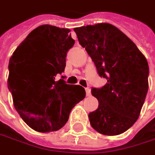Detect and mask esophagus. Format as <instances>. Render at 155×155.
<instances>
[{"mask_svg":"<svg viewBox=\"0 0 155 155\" xmlns=\"http://www.w3.org/2000/svg\"><path fill=\"white\" fill-rule=\"evenodd\" d=\"M85 90H86V94H87V96H90L91 95V89L89 87H86L85 88Z\"/></svg>","mask_w":155,"mask_h":155,"instance_id":"34e87169","label":"esophagus"}]
</instances>
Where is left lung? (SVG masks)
<instances>
[{
    "instance_id": "obj_1",
    "label": "left lung",
    "mask_w": 155,
    "mask_h": 155,
    "mask_svg": "<svg viewBox=\"0 0 155 155\" xmlns=\"http://www.w3.org/2000/svg\"><path fill=\"white\" fill-rule=\"evenodd\" d=\"M78 41L107 79L101 87H92L99 101L89 113L92 127L105 135L120 134L135 123L148 90L149 68L137 46L116 27L99 23L74 28Z\"/></svg>"
}]
</instances>
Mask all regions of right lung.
<instances>
[{
    "instance_id": "obj_1",
    "label": "right lung",
    "mask_w": 155,
    "mask_h": 155,
    "mask_svg": "<svg viewBox=\"0 0 155 155\" xmlns=\"http://www.w3.org/2000/svg\"><path fill=\"white\" fill-rule=\"evenodd\" d=\"M70 30L42 25L18 46L8 63V90L15 107L32 129L57 131L68 120L72 108L86 96L84 87L56 81L66 67L74 40Z\"/></svg>"
}]
</instances>
